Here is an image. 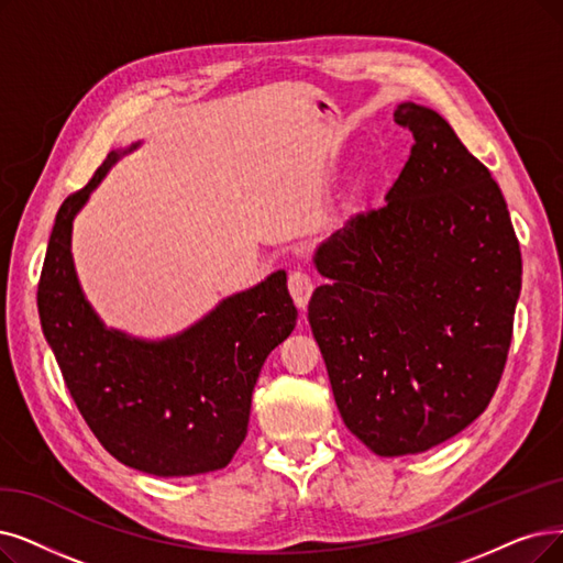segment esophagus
Returning a JSON list of instances; mask_svg holds the SVG:
<instances>
[{
	"instance_id": "34e87169",
	"label": "esophagus",
	"mask_w": 563,
	"mask_h": 563,
	"mask_svg": "<svg viewBox=\"0 0 563 563\" xmlns=\"http://www.w3.org/2000/svg\"><path fill=\"white\" fill-rule=\"evenodd\" d=\"M288 290H290V296H294L296 305L300 309H305L307 302H309L311 290H313V282H311V275L307 273V269L298 267V269H294V273L288 275Z\"/></svg>"
}]
</instances>
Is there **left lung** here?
Returning a JSON list of instances; mask_svg holds the SVG:
<instances>
[{
	"instance_id": "obj_1",
	"label": "left lung",
	"mask_w": 563,
	"mask_h": 563,
	"mask_svg": "<svg viewBox=\"0 0 563 563\" xmlns=\"http://www.w3.org/2000/svg\"><path fill=\"white\" fill-rule=\"evenodd\" d=\"M413 145L384 206L353 214L313 263L309 325L344 424L380 457L424 453L497 390L522 254L489 170L437 110L401 103Z\"/></svg>"
}]
</instances>
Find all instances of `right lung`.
<instances>
[{
	"mask_svg": "<svg viewBox=\"0 0 563 563\" xmlns=\"http://www.w3.org/2000/svg\"><path fill=\"white\" fill-rule=\"evenodd\" d=\"M118 159L110 152L55 217L36 290L41 328L80 416L112 457L154 476L208 474L244 441L261 367L294 332L298 309L277 269L168 340L108 330L80 290L71 229Z\"/></svg>",
	"mask_w": 563,
	"mask_h": 563,
	"instance_id": "obj_1",
	"label": "right lung"
}]
</instances>
